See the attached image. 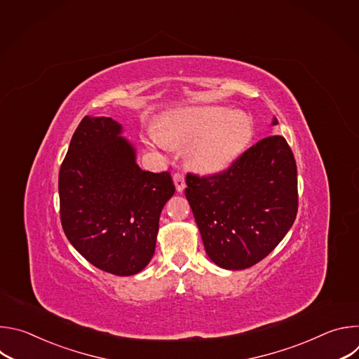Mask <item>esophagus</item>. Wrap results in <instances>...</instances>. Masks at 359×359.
I'll use <instances>...</instances> for the list:
<instances>
[{
	"label": "esophagus",
	"instance_id": "34e87169",
	"mask_svg": "<svg viewBox=\"0 0 359 359\" xmlns=\"http://www.w3.org/2000/svg\"><path fill=\"white\" fill-rule=\"evenodd\" d=\"M173 182H175L176 190H177L179 193H182V191L184 190V187H186V182H184L183 175H180V173H175V175H173Z\"/></svg>",
	"mask_w": 359,
	"mask_h": 359
}]
</instances>
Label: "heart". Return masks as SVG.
Masks as SVG:
<instances>
[{
	"mask_svg": "<svg viewBox=\"0 0 359 359\" xmlns=\"http://www.w3.org/2000/svg\"><path fill=\"white\" fill-rule=\"evenodd\" d=\"M252 136V122L241 111L219 105H193L170 111L159 130H149L147 143L156 149L187 147V161L200 173L227 169Z\"/></svg>",
	"mask_w": 359,
	"mask_h": 359,
	"instance_id": "heart-1",
	"label": "heart"
}]
</instances>
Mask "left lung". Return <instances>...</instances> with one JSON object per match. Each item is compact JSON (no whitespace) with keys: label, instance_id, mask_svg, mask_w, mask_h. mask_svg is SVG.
Here are the masks:
<instances>
[{"label":"left lung","instance_id":"obj_1","mask_svg":"<svg viewBox=\"0 0 359 359\" xmlns=\"http://www.w3.org/2000/svg\"><path fill=\"white\" fill-rule=\"evenodd\" d=\"M277 123L273 118L271 126ZM186 184L204 250L226 270H244L267 257L297 216V165L280 135L251 146L220 175H187Z\"/></svg>","mask_w":359,"mask_h":359}]
</instances>
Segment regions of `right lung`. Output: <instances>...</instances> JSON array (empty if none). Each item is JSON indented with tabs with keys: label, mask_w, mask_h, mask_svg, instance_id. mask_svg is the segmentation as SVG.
Returning a JSON list of instances; mask_svg holds the SVG:
<instances>
[{
	"label": "right lung",
	"mask_w": 359,
	"mask_h": 359,
	"mask_svg": "<svg viewBox=\"0 0 359 359\" xmlns=\"http://www.w3.org/2000/svg\"><path fill=\"white\" fill-rule=\"evenodd\" d=\"M123 126L85 116L60 170L61 223L67 238L92 266L115 276L140 273L155 254L159 219L175 194L169 172L136 163Z\"/></svg>",
	"instance_id": "1"
}]
</instances>
